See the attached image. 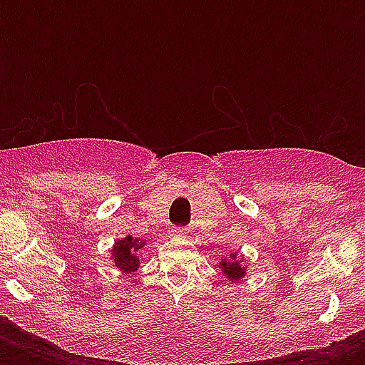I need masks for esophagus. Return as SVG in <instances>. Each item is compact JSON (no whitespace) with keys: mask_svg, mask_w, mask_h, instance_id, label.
<instances>
[{"mask_svg":"<svg viewBox=\"0 0 365 365\" xmlns=\"http://www.w3.org/2000/svg\"><path fill=\"white\" fill-rule=\"evenodd\" d=\"M172 237H176V239H183V237H187L189 229L187 227H172L170 229Z\"/></svg>","mask_w":365,"mask_h":365,"instance_id":"obj_1","label":"esophagus"}]
</instances>
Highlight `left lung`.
I'll list each match as a JSON object with an SVG mask.
<instances>
[{
    "label": "left lung",
    "mask_w": 365,
    "mask_h": 365,
    "mask_svg": "<svg viewBox=\"0 0 365 365\" xmlns=\"http://www.w3.org/2000/svg\"><path fill=\"white\" fill-rule=\"evenodd\" d=\"M220 267H222L223 274H225L227 280H231V282L246 277V267L240 263V259H237V254H231V259L220 261Z\"/></svg>",
    "instance_id": "left-lung-1"
}]
</instances>
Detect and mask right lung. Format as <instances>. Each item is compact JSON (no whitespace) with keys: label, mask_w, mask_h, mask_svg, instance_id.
<instances>
[{"label":"right lung","mask_w":365,"mask_h":365,"mask_svg":"<svg viewBox=\"0 0 365 365\" xmlns=\"http://www.w3.org/2000/svg\"><path fill=\"white\" fill-rule=\"evenodd\" d=\"M145 246L143 240L132 239V235L125 237V239L117 240L113 250H111V257L115 261V267L125 274L134 272L140 269V257H138V250H142Z\"/></svg>","instance_id":"right-lung-1"}]
</instances>
